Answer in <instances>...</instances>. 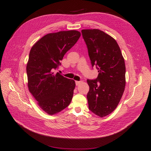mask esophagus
<instances>
[{
  "label": "esophagus",
  "instance_id": "1",
  "mask_svg": "<svg viewBox=\"0 0 151 151\" xmlns=\"http://www.w3.org/2000/svg\"><path fill=\"white\" fill-rule=\"evenodd\" d=\"M81 82H82V81H76V86H78V85H79Z\"/></svg>",
  "mask_w": 151,
  "mask_h": 151
}]
</instances>
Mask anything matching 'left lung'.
Wrapping results in <instances>:
<instances>
[{"label":"left lung","instance_id":"8db88e82","mask_svg":"<svg viewBox=\"0 0 151 151\" xmlns=\"http://www.w3.org/2000/svg\"><path fill=\"white\" fill-rule=\"evenodd\" d=\"M96 79H87L89 109L101 117L115 110L126 86V65L120 47L111 36L99 29L82 30Z\"/></svg>","mask_w":151,"mask_h":151}]
</instances>
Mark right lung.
I'll return each mask as SVG.
<instances>
[{
  "mask_svg": "<svg viewBox=\"0 0 151 151\" xmlns=\"http://www.w3.org/2000/svg\"><path fill=\"white\" fill-rule=\"evenodd\" d=\"M81 36L77 30L50 33L31 48L27 64L28 88L37 104L49 115L68 106L73 97L75 81L54 70Z\"/></svg>",
  "mask_w": 151,
  "mask_h": 151,
  "instance_id": "1",
  "label": "right lung"
}]
</instances>
